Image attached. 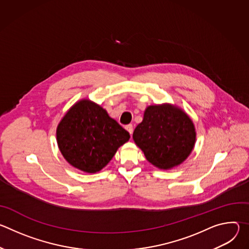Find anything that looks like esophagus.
<instances>
[{
    "mask_svg": "<svg viewBox=\"0 0 249 249\" xmlns=\"http://www.w3.org/2000/svg\"><path fill=\"white\" fill-rule=\"evenodd\" d=\"M125 129L129 132V134L132 136V134H133V125L132 124H129V125H127V126H125Z\"/></svg>",
    "mask_w": 249,
    "mask_h": 249,
    "instance_id": "1",
    "label": "esophagus"
}]
</instances>
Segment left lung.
Wrapping results in <instances>:
<instances>
[{
  "mask_svg": "<svg viewBox=\"0 0 249 249\" xmlns=\"http://www.w3.org/2000/svg\"><path fill=\"white\" fill-rule=\"evenodd\" d=\"M135 144L147 160L160 169L180 165L192 153L196 130L192 119L170 103L150 105L133 133Z\"/></svg>",
  "mask_w": 249,
  "mask_h": 249,
  "instance_id": "obj_1",
  "label": "left lung"
}]
</instances>
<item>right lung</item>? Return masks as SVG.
<instances>
[{
	"mask_svg": "<svg viewBox=\"0 0 249 249\" xmlns=\"http://www.w3.org/2000/svg\"><path fill=\"white\" fill-rule=\"evenodd\" d=\"M56 138L62 156L71 165L95 173L107 165L130 135L99 104L83 98L61 119Z\"/></svg>",
	"mask_w": 249,
	"mask_h": 249,
	"instance_id": "add662e5",
	"label": "right lung"
}]
</instances>
